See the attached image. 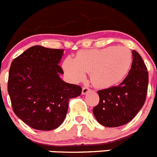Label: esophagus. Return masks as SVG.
Segmentation results:
<instances>
[{
    "label": "esophagus",
    "mask_w": 157,
    "mask_h": 157,
    "mask_svg": "<svg viewBox=\"0 0 157 157\" xmlns=\"http://www.w3.org/2000/svg\"><path fill=\"white\" fill-rule=\"evenodd\" d=\"M90 90V88H89V87L84 86L82 88V94H87V93H88Z\"/></svg>",
    "instance_id": "1"
}]
</instances>
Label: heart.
<instances>
[{"instance_id":"obj_1","label":"heart","mask_w":157,"mask_h":157,"mask_svg":"<svg viewBox=\"0 0 157 157\" xmlns=\"http://www.w3.org/2000/svg\"><path fill=\"white\" fill-rule=\"evenodd\" d=\"M132 62L130 49L109 46L82 51L75 59L66 58L63 68L75 82L84 79L86 72H90V79L96 86L107 88L118 84L127 76Z\"/></svg>"}]
</instances>
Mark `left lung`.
Masks as SVG:
<instances>
[{
    "label": "left lung",
    "instance_id": "left-lung-1",
    "mask_svg": "<svg viewBox=\"0 0 157 157\" xmlns=\"http://www.w3.org/2000/svg\"><path fill=\"white\" fill-rule=\"evenodd\" d=\"M133 63L119 86L98 90L100 101L93 109L96 120L107 127H117L134 119L145 104L149 74L140 54L132 51Z\"/></svg>",
    "mask_w": 157,
    "mask_h": 157
}]
</instances>
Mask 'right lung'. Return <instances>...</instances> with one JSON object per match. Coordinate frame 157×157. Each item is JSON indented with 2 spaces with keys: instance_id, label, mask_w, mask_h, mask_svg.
<instances>
[{
  "instance_id": "obj_1",
  "label": "right lung",
  "mask_w": 157,
  "mask_h": 157,
  "mask_svg": "<svg viewBox=\"0 0 157 157\" xmlns=\"http://www.w3.org/2000/svg\"><path fill=\"white\" fill-rule=\"evenodd\" d=\"M63 49L34 45L12 62L8 92L15 114L26 124L39 130L61 125L69 100L82 94L80 86L60 78Z\"/></svg>"
}]
</instances>
